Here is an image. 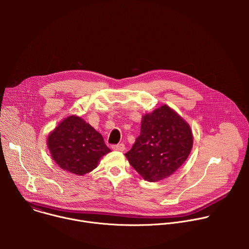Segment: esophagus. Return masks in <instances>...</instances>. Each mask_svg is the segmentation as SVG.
Segmentation results:
<instances>
[{
    "label": "esophagus",
    "mask_w": 249,
    "mask_h": 249,
    "mask_svg": "<svg viewBox=\"0 0 249 249\" xmlns=\"http://www.w3.org/2000/svg\"><path fill=\"white\" fill-rule=\"evenodd\" d=\"M112 149L114 151H119V152H123L125 150V145L124 144H118V145H114L112 146Z\"/></svg>",
    "instance_id": "esophagus-1"
}]
</instances>
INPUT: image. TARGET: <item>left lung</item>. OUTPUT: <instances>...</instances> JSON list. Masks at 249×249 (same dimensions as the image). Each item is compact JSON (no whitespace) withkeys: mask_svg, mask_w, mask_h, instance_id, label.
Returning a JSON list of instances; mask_svg holds the SVG:
<instances>
[{"mask_svg":"<svg viewBox=\"0 0 249 249\" xmlns=\"http://www.w3.org/2000/svg\"><path fill=\"white\" fill-rule=\"evenodd\" d=\"M192 147L193 134L189 124L163 104L142 116L141 133L125 157L145 180L156 182L178 169Z\"/></svg>","mask_w":249,"mask_h":249,"instance_id":"obj_1","label":"left lung"}]
</instances>
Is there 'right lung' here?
I'll return each mask as SVG.
<instances>
[{
  "label": "right lung",
  "instance_id": "1",
  "mask_svg": "<svg viewBox=\"0 0 249 249\" xmlns=\"http://www.w3.org/2000/svg\"><path fill=\"white\" fill-rule=\"evenodd\" d=\"M47 146L59 167L79 176L93 170L100 159L111 152L101 134L77 115L64 118L49 133Z\"/></svg>",
  "mask_w": 249,
  "mask_h": 249
}]
</instances>
